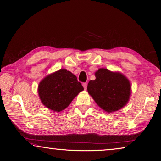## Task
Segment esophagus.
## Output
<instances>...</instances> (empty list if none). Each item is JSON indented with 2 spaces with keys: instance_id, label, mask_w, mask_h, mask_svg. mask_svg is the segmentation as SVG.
<instances>
[{
  "instance_id": "esophagus-1",
  "label": "esophagus",
  "mask_w": 161,
  "mask_h": 161,
  "mask_svg": "<svg viewBox=\"0 0 161 161\" xmlns=\"http://www.w3.org/2000/svg\"><path fill=\"white\" fill-rule=\"evenodd\" d=\"M82 85H83L84 89L86 90V88H87V83H86V82H84V83L82 84Z\"/></svg>"
}]
</instances>
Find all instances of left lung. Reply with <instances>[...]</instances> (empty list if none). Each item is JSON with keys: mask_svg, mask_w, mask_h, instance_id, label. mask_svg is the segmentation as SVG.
Returning <instances> with one entry per match:
<instances>
[{"mask_svg": "<svg viewBox=\"0 0 161 161\" xmlns=\"http://www.w3.org/2000/svg\"><path fill=\"white\" fill-rule=\"evenodd\" d=\"M96 79L88 84V92L97 104L107 112L117 111L128 102L130 84L128 79L119 73L100 69L95 73Z\"/></svg>", "mask_w": 161, "mask_h": 161, "instance_id": "obj_1", "label": "left lung"}]
</instances>
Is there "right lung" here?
Wrapping results in <instances>:
<instances>
[{"instance_id": "1", "label": "right lung", "mask_w": 161, "mask_h": 161, "mask_svg": "<svg viewBox=\"0 0 161 161\" xmlns=\"http://www.w3.org/2000/svg\"><path fill=\"white\" fill-rule=\"evenodd\" d=\"M84 88L77 77L61 69L46 77L40 82L38 93L41 102L49 109L59 112L68 107Z\"/></svg>"}]
</instances>
